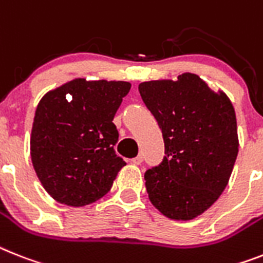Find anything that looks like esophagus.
<instances>
[{
    "label": "esophagus",
    "mask_w": 263,
    "mask_h": 263,
    "mask_svg": "<svg viewBox=\"0 0 263 263\" xmlns=\"http://www.w3.org/2000/svg\"><path fill=\"white\" fill-rule=\"evenodd\" d=\"M130 162H132V164H134V165H140L141 162H142V156H137V157L132 158V160H130Z\"/></svg>",
    "instance_id": "esophagus-1"
}]
</instances>
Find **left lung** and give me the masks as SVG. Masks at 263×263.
I'll list each match as a JSON object with an SVG mask.
<instances>
[{
  "instance_id": "left-lung-1",
  "label": "left lung",
  "mask_w": 263,
  "mask_h": 263,
  "mask_svg": "<svg viewBox=\"0 0 263 263\" xmlns=\"http://www.w3.org/2000/svg\"><path fill=\"white\" fill-rule=\"evenodd\" d=\"M138 90L165 144L161 164L145 173L149 200L173 220L197 218L222 195L238 156L233 103L191 72L142 82Z\"/></svg>"
}]
</instances>
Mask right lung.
Instances as JSON below:
<instances>
[{
  "label": "right lung",
  "instance_id": "obj_1",
  "mask_svg": "<svg viewBox=\"0 0 263 263\" xmlns=\"http://www.w3.org/2000/svg\"><path fill=\"white\" fill-rule=\"evenodd\" d=\"M132 84L77 78L39 102L30 134V158L41 185L56 201L82 207L111 190L126 162L114 145L112 123Z\"/></svg>",
  "mask_w": 263,
  "mask_h": 263
}]
</instances>
